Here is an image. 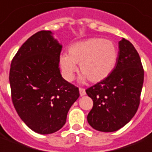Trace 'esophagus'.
<instances>
[{
	"label": "esophagus",
	"mask_w": 152,
	"mask_h": 152,
	"mask_svg": "<svg viewBox=\"0 0 152 152\" xmlns=\"http://www.w3.org/2000/svg\"><path fill=\"white\" fill-rule=\"evenodd\" d=\"M79 93H80L81 96H83L86 95V91L84 88H79Z\"/></svg>",
	"instance_id": "34e87169"
}]
</instances>
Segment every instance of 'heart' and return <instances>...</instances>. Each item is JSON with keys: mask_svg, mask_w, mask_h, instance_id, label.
I'll use <instances>...</instances> for the list:
<instances>
[{"mask_svg": "<svg viewBox=\"0 0 152 152\" xmlns=\"http://www.w3.org/2000/svg\"><path fill=\"white\" fill-rule=\"evenodd\" d=\"M118 57V50L113 42L102 38H90L71 44L68 55L60 56V66L63 77L72 81L79 64L82 80L88 78L93 83L104 80L111 75Z\"/></svg>", "mask_w": 152, "mask_h": 152, "instance_id": "1", "label": "heart"}]
</instances>
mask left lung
<instances>
[{
    "label": "left lung",
    "instance_id": "obj_1",
    "mask_svg": "<svg viewBox=\"0 0 152 152\" xmlns=\"http://www.w3.org/2000/svg\"><path fill=\"white\" fill-rule=\"evenodd\" d=\"M143 78L138 52L122 38L111 75L86 90L93 100L92 109L87 115L90 126L101 132H114L126 126L138 110Z\"/></svg>",
    "mask_w": 152,
    "mask_h": 152
}]
</instances>
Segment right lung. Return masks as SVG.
I'll use <instances>...</instances> for the list:
<instances>
[{
  "mask_svg": "<svg viewBox=\"0 0 152 152\" xmlns=\"http://www.w3.org/2000/svg\"><path fill=\"white\" fill-rule=\"evenodd\" d=\"M61 48L50 31H40L21 46L11 62L10 84L14 108L23 122L41 134L61 129L69 108L79 97L78 88L61 75Z\"/></svg>",
  "mask_w": 152,
  "mask_h": 152,
  "instance_id": "add662e5",
  "label": "right lung"
}]
</instances>
